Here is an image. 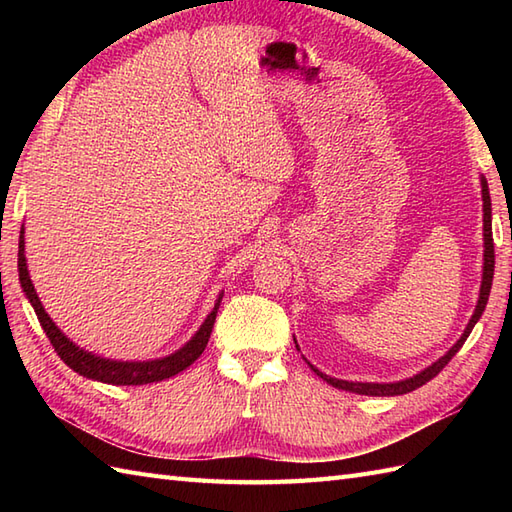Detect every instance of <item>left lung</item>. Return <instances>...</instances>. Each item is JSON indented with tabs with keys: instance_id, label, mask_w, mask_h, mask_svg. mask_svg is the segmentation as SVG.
<instances>
[{
	"instance_id": "1",
	"label": "left lung",
	"mask_w": 512,
	"mask_h": 512,
	"mask_svg": "<svg viewBox=\"0 0 512 512\" xmlns=\"http://www.w3.org/2000/svg\"><path fill=\"white\" fill-rule=\"evenodd\" d=\"M482 184V202H484V266H482V286H480V297H477V306L473 310V317L466 323V328L462 332V336L458 341L453 343L451 350L440 356L436 363H431L429 367H424L422 372L413 374L405 380H396V383H354V380H341V378H332L328 374H323L321 369L314 367L308 358L306 363L310 365V369L319 378H323L325 383H330L336 389L343 391H352V394H361V396H400V394H409V391L422 387L424 383H429L433 376H438L442 372V367L447 365L451 358L460 352V347L464 345V341L469 339L471 330L475 328V323L480 321L482 312L488 303V295H491V286H493V273H495V248H493V215H491V193H488V182L482 176L480 178ZM299 347V345H297Z\"/></svg>"
}]
</instances>
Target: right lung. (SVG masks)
<instances>
[{
  "label": "right lung",
  "instance_id": "right-lung-1",
  "mask_svg": "<svg viewBox=\"0 0 512 512\" xmlns=\"http://www.w3.org/2000/svg\"><path fill=\"white\" fill-rule=\"evenodd\" d=\"M17 270H19V284L21 290H24L26 299L30 301V306L35 308L37 319L41 323L43 332L50 339L52 347L57 350L61 356V361L74 369L76 374H81L85 378L99 380V383L107 385H147V383H158V380H165L180 374L182 369H187L193 361H198L200 354L204 352L206 343L211 339L213 332V323L217 317V308H220V301L224 297V292H220L215 299L213 310L206 314V319L198 328L191 339L184 343L180 350L171 352L162 358H151V361H114V358H105L94 352L83 350L76 343H72L68 336H65L57 323L50 319V314L43 308L41 299L37 297V290L32 286L30 273H28V264H26V242H24V226H21L19 233V253H17Z\"/></svg>",
  "mask_w": 512,
  "mask_h": 512
}]
</instances>
